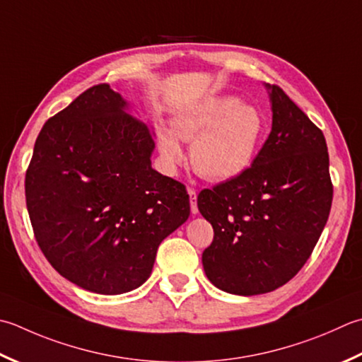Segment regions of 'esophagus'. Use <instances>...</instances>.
I'll return each mask as SVG.
<instances>
[{
	"label": "esophagus",
	"mask_w": 362,
	"mask_h": 362,
	"mask_svg": "<svg viewBox=\"0 0 362 362\" xmlns=\"http://www.w3.org/2000/svg\"><path fill=\"white\" fill-rule=\"evenodd\" d=\"M188 194H189V205H191V214L193 215H197V194H196V191L194 189H188Z\"/></svg>",
	"instance_id": "1"
}]
</instances>
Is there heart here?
Wrapping results in <instances>:
<instances>
[{"instance_id":"1","label":"heart","mask_w":362,"mask_h":362,"mask_svg":"<svg viewBox=\"0 0 362 362\" xmlns=\"http://www.w3.org/2000/svg\"><path fill=\"white\" fill-rule=\"evenodd\" d=\"M265 132L257 106L233 95H209L187 105L171 120V130L160 129V157L169 173L182 165L185 152L179 143H191L189 160L207 180L235 179L251 165Z\"/></svg>"}]
</instances>
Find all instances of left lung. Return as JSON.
Segmentation results:
<instances>
[{
	"mask_svg": "<svg viewBox=\"0 0 362 362\" xmlns=\"http://www.w3.org/2000/svg\"><path fill=\"white\" fill-rule=\"evenodd\" d=\"M272 132L251 166L197 209L214 228L204 272L223 292L252 296L284 286L306 264L328 221L332 185L320 129L278 86L265 84Z\"/></svg>",
	"mask_w": 362,
	"mask_h": 362,
	"instance_id": "obj_1",
	"label": "left lung"
}]
</instances>
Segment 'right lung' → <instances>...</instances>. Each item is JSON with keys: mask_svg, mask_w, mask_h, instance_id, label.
Masks as SVG:
<instances>
[{"mask_svg": "<svg viewBox=\"0 0 362 362\" xmlns=\"http://www.w3.org/2000/svg\"><path fill=\"white\" fill-rule=\"evenodd\" d=\"M152 127L110 84L48 119L26 171V207L52 267L78 287L143 286L160 243L189 216L185 187L152 168Z\"/></svg>", "mask_w": 362, "mask_h": 362, "instance_id": "1", "label": "right lung"}]
</instances>
